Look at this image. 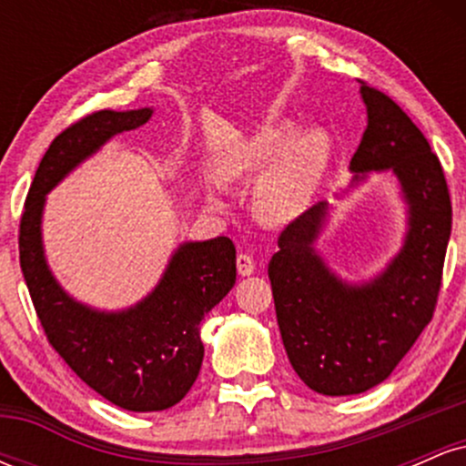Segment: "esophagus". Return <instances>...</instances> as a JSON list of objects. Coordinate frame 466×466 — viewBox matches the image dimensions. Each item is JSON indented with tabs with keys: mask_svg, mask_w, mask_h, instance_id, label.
I'll return each instance as SVG.
<instances>
[{
	"mask_svg": "<svg viewBox=\"0 0 466 466\" xmlns=\"http://www.w3.org/2000/svg\"><path fill=\"white\" fill-rule=\"evenodd\" d=\"M237 269H238V276H251V274H254L256 265H254V260H251L249 254H238L237 256Z\"/></svg>",
	"mask_w": 466,
	"mask_h": 466,
	"instance_id": "1",
	"label": "esophagus"
}]
</instances>
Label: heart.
Masks as SVG:
<instances>
[{
	"label": "heart",
	"instance_id": "heart-1",
	"mask_svg": "<svg viewBox=\"0 0 466 466\" xmlns=\"http://www.w3.org/2000/svg\"><path fill=\"white\" fill-rule=\"evenodd\" d=\"M289 125H269L240 140L217 166L221 181L256 173L254 210L267 223L296 218L313 199L330 159V140L311 129L291 137ZM218 188V184H217Z\"/></svg>",
	"mask_w": 466,
	"mask_h": 466
}]
</instances>
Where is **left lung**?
I'll return each instance as SVG.
<instances>
[{
    "label": "left lung",
    "mask_w": 466,
    "mask_h": 466,
    "mask_svg": "<svg viewBox=\"0 0 466 466\" xmlns=\"http://www.w3.org/2000/svg\"><path fill=\"white\" fill-rule=\"evenodd\" d=\"M361 83L368 127L352 173L392 170L410 206V229L397 258L361 287L341 282L315 254L326 206L282 229L269 263L276 318L293 370L315 392L349 397L386 381L436 311L442 285L451 199L442 166L400 106ZM360 179V177H357Z\"/></svg>",
    "instance_id": "left-lung-1"
}]
</instances>
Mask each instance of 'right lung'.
<instances>
[{
	"label": "right lung",
	"instance_id": "right-lung-1",
	"mask_svg": "<svg viewBox=\"0 0 466 466\" xmlns=\"http://www.w3.org/2000/svg\"><path fill=\"white\" fill-rule=\"evenodd\" d=\"M153 109L94 111L58 133L25 197L19 263L50 346L100 397L129 411L173 408L201 370V319L237 280V249L228 237L184 243L148 298L120 313H100L67 296L41 248L46 195L111 136L142 127Z\"/></svg>",
	"mask_w": 466,
	"mask_h": 466
}]
</instances>
